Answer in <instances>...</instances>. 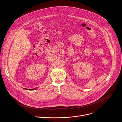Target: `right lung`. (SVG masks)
<instances>
[{
	"instance_id": "1",
	"label": "right lung",
	"mask_w": 122,
	"mask_h": 122,
	"mask_svg": "<svg viewBox=\"0 0 122 122\" xmlns=\"http://www.w3.org/2000/svg\"><path fill=\"white\" fill-rule=\"evenodd\" d=\"M36 88H34V89H26V88H25V89L27 90H34L36 89Z\"/></svg>"
}]
</instances>
